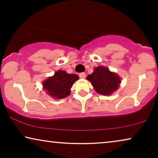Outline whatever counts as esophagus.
Masks as SVG:
<instances>
[{"mask_svg":"<svg viewBox=\"0 0 158 158\" xmlns=\"http://www.w3.org/2000/svg\"><path fill=\"white\" fill-rule=\"evenodd\" d=\"M79 77L81 78H85V73H81L79 74Z\"/></svg>","mask_w":158,"mask_h":158,"instance_id":"34e87169","label":"esophagus"}]
</instances>
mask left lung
Here are the masks:
<instances>
[{"mask_svg":"<svg viewBox=\"0 0 158 158\" xmlns=\"http://www.w3.org/2000/svg\"><path fill=\"white\" fill-rule=\"evenodd\" d=\"M87 80L97 93L104 96L111 95L118 89L121 83L119 76L103 66L96 67L94 73L88 75Z\"/></svg>","mask_w":158,"mask_h":158,"instance_id":"8db88e82","label":"left lung"}]
</instances>
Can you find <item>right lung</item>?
I'll return each instance as SVG.
<instances>
[{
    "label": "right lung",
    "instance_id": "add662e5",
    "mask_svg": "<svg viewBox=\"0 0 158 158\" xmlns=\"http://www.w3.org/2000/svg\"><path fill=\"white\" fill-rule=\"evenodd\" d=\"M79 77L75 74H68L64 70H58L53 76L43 82V89L46 90L49 96L61 99L69 96L70 89Z\"/></svg>",
    "mask_w": 158,
    "mask_h": 158
}]
</instances>
